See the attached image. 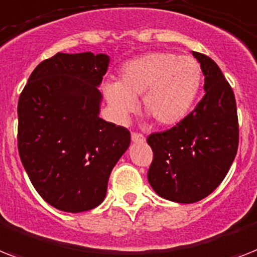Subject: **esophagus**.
Segmentation results:
<instances>
[{"label": "esophagus", "mask_w": 257, "mask_h": 257, "mask_svg": "<svg viewBox=\"0 0 257 257\" xmlns=\"http://www.w3.org/2000/svg\"><path fill=\"white\" fill-rule=\"evenodd\" d=\"M131 137H132L133 143H144V141H145V137H144L143 135H140V133L133 132Z\"/></svg>", "instance_id": "esophagus-1"}]
</instances>
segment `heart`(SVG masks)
<instances>
[{"label":"heart","mask_w":257,"mask_h":257,"mask_svg":"<svg viewBox=\"0 0 257 257\" xmlns=\"http://www.w3.org/2000/svg\"><path fill=\"white\" fill-rule=\"evenodd\" d=\"M202 85V71L191 56L153 51L122 64L118 80L101 85L112 117L128 122L141 107L160 126H172L186 117Z\"/></svg>","instance_id":"b5f03b06"}]
</instances>
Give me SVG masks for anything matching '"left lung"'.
Masks as SVG:
<instances>
[{
  "instance_id": "8db88e82",
  "label": "left lung",
  "mask_w": 257,
  "mask_h": 257,
  "mask_svg": "<svg viewBox=\"0 0 257 257\" xmlns=\"http://www.w3.org/2000/svg\"><path fill=\"white\" fill-rule=\"evenodd\" d=\"M204 75V96L191 113L148 144L150 186L168 201L195 203L214 191L230 170L239 144L236 101L218 64L193 51Z\"/></svg>"
}]
</instances>
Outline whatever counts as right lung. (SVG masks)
<instances>
[{"label": "right lung", "instance_id": "1", "mask_svg": "<svg viewBox=\"0 0 257 257\" xmlns=\"http://www.w3.org/2000/svg\"><path fill=\"white\" fill-rule=\"evenodd\" d=\"M105 54L58 53L31 72L18 101V152L33 186L53 207L83 212L105 198L131 133L99 117Z\"/></svg>", "mask_w": 257, "mask_h": 257}]
</instances>
